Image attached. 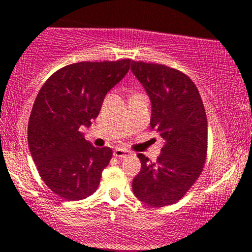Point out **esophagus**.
I'll return each mask as SVG.
<instances>
[{
    "instance_id": "34e87169",
    "label": "esophagus",
    "mask_w": 252,
    "mask_h": 252,
    "mask_svg": "<svg viewBox=\"0 0 252 252\" xmlns=\"http://www.w3.org/2000/svg\"><path fill=\"white\" fill-rule=\"evenodd\" d=\"M131 153L129 152V150L126 149H122V148H116L114 150V156H116L118 158H126V156H129Z\"/></svg>"
}]
</instances>
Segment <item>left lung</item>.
<instances>
[{
    "label": "left lung",
    "mask_w": 252,
    "mask_h": 252,
    "mask_svg": "<svg viewBox=\"0 0 252 252\" xmlns=\"http://www.w3.org/2000/svg\"><path fill=\"white\" fill-rule=\"evenodd\" d=\"M131 71L152 102L150 128L163 140L156 162L143 154L132 180L138 200L153 207L179 201L201 174L207 154V118L195 84L161 63L131 62Z\"/></svg>",
    "instance_id": "obj_1"
}]
</instances>
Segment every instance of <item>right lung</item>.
<instances>
[{
  "label": "right lung",
  "instance_id": "1",
  "mask_svg": "<svg viewBox=\"0 0 252 252\" xmlns=\"http://www.w3.org/2000/svg\"><path fill=\"white\" fill-rule=\"evenodd\" d=\"M130 59L82 62L65 66L46 80L28 122V146L41 179L67 200L88 198L98 189L112 156L80 131L97 118L105 94L128 73Z\"/></svg>",
  "mask_w": 252,
  "mask_h": 252
}]
</instances>
